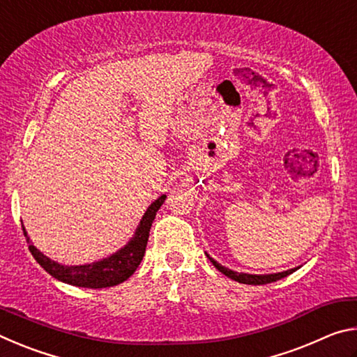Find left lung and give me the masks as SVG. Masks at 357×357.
<instances>
[{
  "mask_svg": "<svg viewBox=\"0 0 357 357\" xmlns=\"http://www.w3.org/2000/svg\"><path fill=\"white\" fill-rule=\"evenodd\" d=\"M206 257L211 259V263H213L217 269L220 271L222 274H225L227 277H229V279H233V280H236V282H239V283H245V285H266V283H271V282H277V280H280V279H283V277H287V275H289L291 273H294L296 269L298 268H294V269H288V271H283V273H275V274H245V273H234V271H231V269H228V268H225V266H222V264H219L215 261V259H213L211 258L208 253H206Z\"/></svg>",
  "mask_w": 357,
  "mask_h": 357,
  "instance_id": "obj_1",
  "label": "left lung"
}]
</instances>
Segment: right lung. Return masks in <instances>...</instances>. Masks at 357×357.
I'll return each instance as SVG.
<instances>
[{
    "label": "right lung",
    "mask_w": 357,
    "mask_h": 357,
    "mask_svg": "<svg viewBox=\"0 0 357 357\" xmlns=\"http://www.w3.org/2000/svg\"><path fill=\"white\" fill-rule=\"evenodd\" d=\"M165 198L167 195H162L157 198L155 202L151 203V206L146 209V213H144L140 223H138L134 238H132L123 249L114 252L110 257L102 258L99 261L89 264L64 266L53 261V259L45 257L44 253L36 249V247L29 243L26 229L22 225L23 234L26 236V241L29 243V252H31L36 261H38L52 277H55V279L64 283H69V285L82 288L114 287L123 283L124 280H128L137 271L138 264L142 263L144 250H146L151 225H153L155 213L159 211L162 204H164Z\"/></svg>",
    "instance_id": "1"
}]
</instances>
